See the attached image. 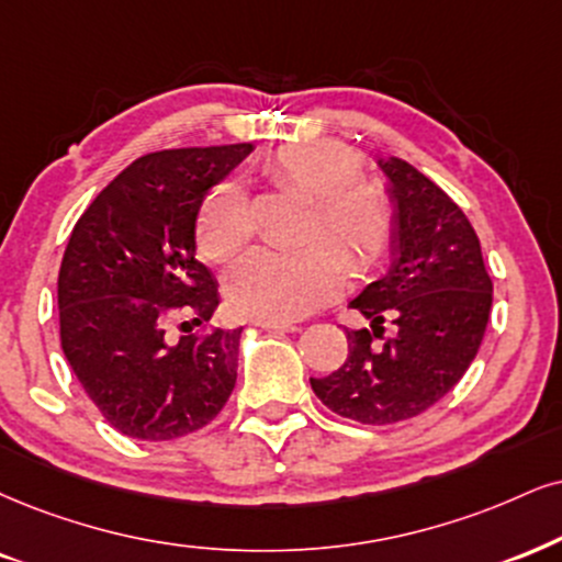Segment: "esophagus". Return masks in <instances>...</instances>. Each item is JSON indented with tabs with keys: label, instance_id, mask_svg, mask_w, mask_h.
Returning <instances> with one entry per match:
<instances>
[{
	"label": "esophagus",
	"instance_id": "esophagus-1",
	"mask_svg": "<svg viewBox=\"0 0 562 562\" xmlns=\"http://www.w3.org/2000/svg\"><path fill=\"white\" fill-rule=\"evenodd\" d=\"M255 325H260V328H268V330H296L294 323L270 321V317H255Z\"/></svg>",
	"mask_w": 562,
	"mask_h": 562
}]
</instances>
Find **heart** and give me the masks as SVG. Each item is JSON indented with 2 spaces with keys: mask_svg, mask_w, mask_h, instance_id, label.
I'll use <instances>...</instances> for the list:
<instances>
[{
  "mask_svg": "<svg viewBox=\"0 0 562 562\" xmlns=\"http://www.w3.org/2000/svg\"><path fill=\"white\" fill-rule=\"evenodd\" d=\"M268 175L315 198L313 237L330 234L351 266L367 268L385 252L393 234V200L364 179V164L336 140L292 143L276 150ZM252 205L237 179H224L200 205L195 237L205 260L224 262L252 237ZM346 258L330 239L304 249L258 247L228 273V300L241 313L294 321L336 300L346 286Z\"/></svg>",
  "mask_w": 562,
  "mask_h": 562,
  "instance_id": "b5f03b06",
  "label": "heart"
}]
</instances>
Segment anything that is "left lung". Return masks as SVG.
Returning a JSON list of instances; mask_svg holds the SVG:
<instances>
[{
	"label": "left lung",
	"mask_w": 562,
	"mask_h": 562,
	"mask_svg": "<svg viewBox=\"0 0 562 562\" xmlns=\"http://www.w3.org/2000/svg\"><path fill=\"white\" fill-rule=\"evenodd\" d=\"M378 164L396 203L393 266L351 302L372 330H346V362L310 385L338 417L396 425L438 404L474 362L493 279L467 213L412 164L396 156ZM385 319L394 323L391 337Z\"/></svg>",
	"instance_id": "1"
}]
</instances>
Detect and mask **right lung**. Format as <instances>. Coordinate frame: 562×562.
Masks as SVG:
<instances>
[{
  "mask_svg": "<svg viewBox=\"0 0 562 562\" xmlns=\"http://www.w3.org/2000/svg\"><path fill=\"white\" fill-rule=\"evenodd\" d=\"M252 145L140 156L88 205L59 268V341L101 417L137 440H177L218 417L237 383L241 330L166 344L182 313L211 321L218 286L195 260L205 192ZM190 323H182L187 328Z\"/></svg>",
  "mask_w": 562,
  "mask_h": 562,
  "instance_id": "1",
  "label": "right lung"
}]
</instances>
